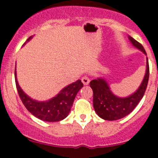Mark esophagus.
<instances>
[{
  "instance_id": "34e87169",
  "label": "esophagus",
  "mask_w": 158,
  "mask_h": 158,
  "mask_svg": "<svg viewBox=\"0 0 158 158\" xmlns=\"http://www.w3.org/2000/svg\"><path fill=\"white\" fill-rule=\"evenodd\" d=\"M81 81L85 85H88L89 84V82H90V80H89L88 77H84L81 78Z\"/></svg>"
}]
</instances>
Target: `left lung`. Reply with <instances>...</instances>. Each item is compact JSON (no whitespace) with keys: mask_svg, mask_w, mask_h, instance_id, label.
<instances>
[{"mask_svg":"<svg viewBox=\"0 0 158 158\" xmlns=\"http://www.w3.org/2000/svg\"><path fill=\"white\" fill-rule=\"evenodd\" d=\"M131 45L146 55V51L139 42L128 35ZM150 75L149 62L146 57V73L136 91L127 96H118L113 93L109 84L104 77L91 81L89 85L93 91V107L95 111L104 120H117L129 115L142 100L147 87Z\"/></svg>","mask_w":158,"mask_h":158,"instance_id":"obj_1","label":"left lung"}]
</instances>
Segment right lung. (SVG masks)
I'll list each match as a JSON object with an SVG mask.
<instances>
[{
	"mask_svg": "<svg viewBox=\"0 0 158 158\" xmlns=\"http://www.w3.org/2000/svg\"><path fill=\"white\" fill-rule=\"evenodd\" d=\"M32 38L33 36L28 38L23 46ZM15 81L19 96L25 107L36 118L46 122H58L66 118L70 111L77 94L83 87V84L79 79L64 87L52 98L40 101L31 98L23 92L17 81L16 69H15Z\"/></svg>",
	"mask_w": 158,
	"mask_h": 158,
	"instance_id": "1",
	"label": "right lung"
}]
</instances>
